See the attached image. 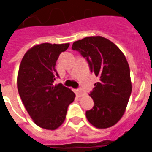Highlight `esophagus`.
Masks as SVG:
<instances>
[{
  "instance_id": "1",
  "label": "esophagus",
  "mask_w": 152,
  "mask_h": 152,
  "mask_svg": "<svg viewBox=\"0 0 152 152\" xmlns=\"http://www.w3.org/2000/svg\"><path fill=\"white\" fill-rule=\"evenodd\" d=\"M75 93H76L77 97H82V96L85 94V92L83 91L81 89H77V90H75Z\"/></svg>"
}]
</instances>
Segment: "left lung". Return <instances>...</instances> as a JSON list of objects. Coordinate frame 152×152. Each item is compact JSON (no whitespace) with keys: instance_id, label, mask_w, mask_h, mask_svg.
I'll use <instances>...</instances> for the list:
<instances>
[{"instance_id":"left-lung-1","label":"left lung","mask_w":152,"mask_h":152,"mask_svg":"<svg viewBox=\"0 0 152 152\" xmlns=\"http://www.w3.org/2000/svg\"><path fill=\"white\" fill-rule=\"evenodd\" d=\"M72 49L86 58L91 71L99 77L89 94L94 104L86 111L87 119L97 128L113 126L124 115L132 90L126 58L113 42L101 36L75 41Z\"/></svg>"}]
</instances>
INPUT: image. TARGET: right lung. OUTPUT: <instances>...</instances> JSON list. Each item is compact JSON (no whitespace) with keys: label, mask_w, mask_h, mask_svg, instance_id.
Segmentation results:
<instances>
[{"label":"right lung","mask_w":152,"mask_h":152,"mask_svg":"<svg viewBox=\"0 0 152 152\" xmlns=\"http://www.w3.org/2000/svg\"><path fill=\"white\" fill-rule=\"evenodd\" d=\"M66 44L43 43L25 53L18 71V90L26 110L37 126L55 130L65 120L67 107L75 94L61 84L54 85L58 76L55 69Z\"/></svg>","instance_id":"add662e5"}]
</instances>
